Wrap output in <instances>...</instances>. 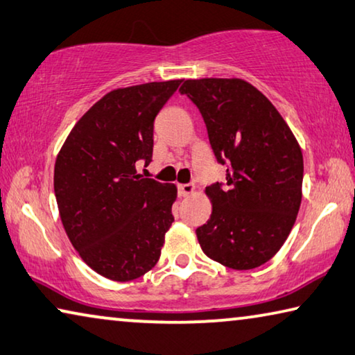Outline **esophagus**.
<instances>
[{"label": "esophagus", "mask_w": 355, "mask_h": 355, "mask_svg": "<svg viewBox=\"0 0 355 355\" xmlns=\"http://www.w3.org/2000/svg\"><path fill=\"white\" fill-rule=\"evenodd\" d=\"M196 187L193 183H187V184H180L178 187V194L182 196V198H188V196L194 194Z\"/></svg>", "instance_id": "esophagus-1"}]
</instances>
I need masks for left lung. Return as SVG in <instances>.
Segmentation results:
<instances>
[{
  "instance_id": "1",
  "label": "left lung",
  "mask_w": 355,
  "mask_h": 355,
  "mask_svg": "<svg viewBox=\"0 0 355 355\" xmlns=\"http://www.w3.org/2000/svg\"><path fill=\"white\" fill-rule=\"evenodd\" d=\"M198 105L226 184L205 188L211 215L198 227L202 251L223 266L251 270L289 237L302 202L300 145L275 105L241 78L184 80Z\"/></svg>"
}]
</instances>
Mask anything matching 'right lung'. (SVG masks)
Returning a JSON list of instances; mask_svg holds the SVG:
<instances>
[{
  "mask_svg": "<svg viewBox=\"0 0 355 355\" xmlns=\"http://www.w3.org/2000/svg\"><path fill=\"white\" fill-rule=\"evenodd\" d=\"M182 80L116 88L72 128L55 162L60 218L78 256L114 281H132L159 261L177 187L144 178L157 112Z\"/></svg>",
  "mask_w": 355,
  "mask_h": 355,
  "instance_id": "obj_1",
  "label": "right lung"
}]
</instances>
